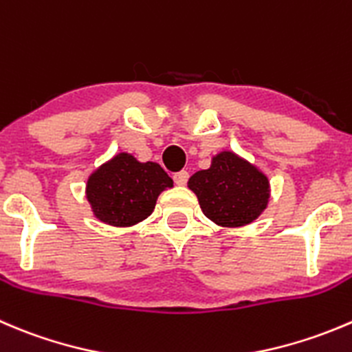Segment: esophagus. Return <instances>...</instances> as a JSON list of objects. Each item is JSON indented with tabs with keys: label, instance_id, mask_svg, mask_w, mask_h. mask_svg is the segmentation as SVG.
Instances as JSON below:
<instances>
[{
	"label": "esophagus",
	"instance_id": "esophagus-1",
	"mask_svg": "<svg viewBox=\"0 0 352 352\" xmlns=\"http://www.w3.org/2000/svg\"><path fill=\"white\" fill-rule=\"evenodd\" d=\"M187 179H189V173H187L186 170H182V172H177L175 175H173V180H175L177 186H186Z\"/></svg>",
	"mask_w": 352,
	"mask_h": 352
}]
</instances>
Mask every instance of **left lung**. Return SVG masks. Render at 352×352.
<instances>
[{
    "mask_svg": "<svg viewBox=\"0 0 352 352\" xmlns=\"http://www.w3.org/2000/svg\"><path fill=\"white\" fill-rule=\"evenodd\" d=\"M197 196L204 217L218 227H244L267 210L270 180L261 170L234 151L223 149L187 182Z\"/></svg>",
    "mask_w": 352,
    "mask_h": 352,
    "instance_id": "1",
    "label": "left lung"
}]
</instances>
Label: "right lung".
I'll return each mask as SVG.
<instances>
[{
	"mask_svg": "<svg viewBox=\"0 0 352 352\" xmlns=\"http://www.w3.org/2000/svg\"><path fill=\"white\" fill-rule=\"evenodd\" d=\"M172 187L173 180L158 163H142L122 151L91 173L85 197L101 223L132 227L146 220L160 194Z\"/></svg>",
	"mask_w": 352,
	"mask_h": 352,
	"instance_id": "right-lung-1",
	"label": "right lung"
}]
</instances>
